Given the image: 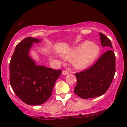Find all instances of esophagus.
<instances>
[{
  "label": "esophagus",
  "mask_w": 127,
  "mask_h": 127,
  "mask_svg": "<svg viewBox=\"0 0 127 127\" xmlns=\"http://www.w3.org/2000/svg\"><path fill=\"white\" fill-rule=\"evenodd\" d=\"M62 73L64 75H67L69 74V72H68V70H63L62 72Z\"/></svg>",
  "instance_id": "34e87169"
}]
</instances>
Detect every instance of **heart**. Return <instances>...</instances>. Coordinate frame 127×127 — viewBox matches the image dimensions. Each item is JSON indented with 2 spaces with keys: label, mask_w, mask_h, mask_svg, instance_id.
<instances>
[{
  "label": "heart",
  "mask_w": 127,
  "mask_h": 127,
  "mask_svg": "<svg viewBox=\"0 0 127 127\" xmlns=\"http://www.w3.org/2000/svg\"><path fill=\"white\" fill-rule=\"evenodd\" d=\"M100 48L89 41L83 42L72 49L64 57L72 60V64L77 68H84L91 65L98 57Z\"/></svg>",
  "instance_id": "heart-1"
}]
</instances>
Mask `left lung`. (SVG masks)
<instances>
[{"label": "left lung", "mask_w": 127, "mask_h": 127, "mask_svg": "<svg viewBox=\"0 0 127 127\" xmlns=\"http://www.w3.org/2000/svg\"><path fill=\"white\" fill-rule=\"evenodd\" d=\"M102 46L113 48L111 41L100 33ZM115 53L111 49L104 52L94 65L85 70L75 73L77 84L74 93L84 99L92 98L104 94L110 87L116 72Z\"/></svg>", "instance_id": "left-lung-1"}]
</instances>
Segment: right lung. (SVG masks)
I'll use <instances>...</instances> for the list:
<instances>
[{
  "instance_id": "right-lung-1",
  "label": "right lung",
  "mask_w": 127,
  "mask_h": 127,
  "mask_svg": "<svg viewBox=\"0 0 127 127\" xmlns=\"http://www.w3.org/2000/svg\"><path fill=\"white\" fill-rule=\"evenodd\" d=\"M40 40L27 37L16 46L9 64L10 84L13 91L24 103L39 105L52 95L55 81L62 70L36 64L29 54L33 42Z\"/></svg>"
}]
</instances>
